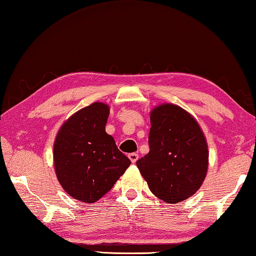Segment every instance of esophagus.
Returning a JSON list of instances; mask_svg holds the SVG:
<instances>
[{"instance_id": "esophagus-1", "label": "esophagus", "mask_w": 256, "mask_h": 256, "mask_svg": "<svg viewBox=\"0 0 256 256\" xmlns=\"http://www.w3.org/2000/svg\"><path fill=\"white\" fill-rule=\"evenodd\" d=\"M128 158H130V160H131L132 163L134 164L136 162L139 160V155H138L136 152H131V154H128Z\"/></svg>"}]
</instances>
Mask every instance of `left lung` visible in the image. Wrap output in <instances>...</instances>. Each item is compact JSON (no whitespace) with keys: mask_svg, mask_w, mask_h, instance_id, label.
Returning a JSON list of instances; mask_svg holds the SVG:
<instances>
[{"mask_svg":"<svg viewBox=\"0 0 256 256\" xmlns=\"http://www.w3.org/2000/svg\"><path fill=\"white\" fill-rule=\"evenodd\" d=\"M150 124L149 152L136 166L156 197L176 204L200 188L208 172V144L194 117L176 104L154 109Z\"/></svg>","mask_w":256,"mask_h":256,"instance_id":"8db88e82","label":"left lung"}]
</instances>
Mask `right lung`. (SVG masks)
I'll return each instance as SVG.
<instances>
[{"instance_id": "1", "label": "right lung", "mask_w": 256, "mask_h": 256, "mask_svg": "<svg viewBox=\"0 0 256 256\" xmlns=\"http://www.w3.org/2000/svg\"><path fill=\"white\" fill-rule=\"evenodd\" d=\"M108 115L107 104L94 102L75 112L56 134V178L64 192L80 202L100 200L131 164L106 133Z\"/></svg>"}]
</instances>
